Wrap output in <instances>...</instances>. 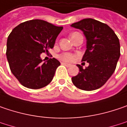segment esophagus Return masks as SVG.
Returning a JSON list of instances; mask_svg holds the SVG:
<instances>
[{
	"label": "esophagus",
	"mask_w": 127,
	"mask_h": 127,
	"mask_svg": "<svg viewBox=\"0 0 127 127\" xmlns=\"http://www.w3.org/2000/svg\"><path fill=\"white\" fill-rule=\"evenodd\" d=\"M62 64H63V65H64V66H66V67H70V66H71L70 64L65 63H62Z\"/></svg>",
	"instance_id": "1"
}]
</instances>
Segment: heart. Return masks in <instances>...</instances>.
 Instances as JSON below:
<instances>
[{
  "mask_svg": "<svg viewBox=\"0 0 127 127\" xmlns=\"http://www.w3.org/2000/svg\"><path fill=\"white\" fill-rule=\"evenodd\" d=\"M75 34H76L75 32L72 33V34H71V37ZM59 58L60 60H63V61H65V62H72L75 59V56L73 55H72V54H70V53H63V54H61L59 56Z\"/></svg>",
  "mask_w": 127,
  "mask_h": 127,
  "instance_id": "obj_1",
  "label": "heart"
}]
</instances>
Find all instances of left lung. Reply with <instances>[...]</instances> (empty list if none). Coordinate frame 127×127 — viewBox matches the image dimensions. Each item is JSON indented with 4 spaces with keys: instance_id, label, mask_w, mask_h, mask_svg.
<instances>
[{
    "instance_id": "1",
    "label": "left lung",
    "mask_w": 127,
    "mask_h": 127,
    "mask_svg": "<svg viewBox=\"0 0 127 127\" xmlns=\"http://www.w3.org/2000/svg\"><path fill=\"white\" fill-rule=\"evenodd\" d=\"M70 26L81 30L86 38V50L82 61L88 67L80 64L79 73L72 78L79 89L93 91L103 86L115 71L120 57L119 40L114 32L103 23L93 19H85Z\"/></svg>"
}]
</instances>
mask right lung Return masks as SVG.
Segmentation results:
<instances>
[{
  "mask_svg": "<svg viewBox=\"0 0 127 127\" xmlns=\"http://www.w3.org/2000/svg\"><path fill=\"white\" fill-rule=\"evenodd\" d=\"M63 29L34 19L21 23L12 30L7 39L6 57L11 72L21 85L39 89L52 80L60 63L55 58L43 62L40 55L54 47Z\"/></svg>",
  "mask_w": 127,
  "mask_h": 127,
  "instance_id": "1",
  "label": "right lung"
}]
</instances>
